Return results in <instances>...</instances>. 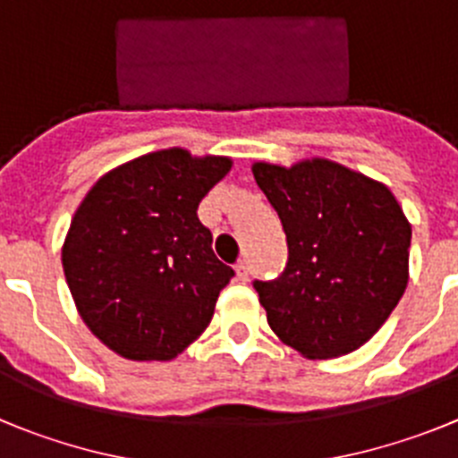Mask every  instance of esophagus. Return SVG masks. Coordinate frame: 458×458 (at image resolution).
<instances>
[{
	"instance_id": "esophagus-1",
	"label": "esophagus",
	"mask_w": 458,
	"mask_h": 458,
	"mask_svg": "<svg viewBox=\"0 0 458 458\" xmlns=\"http://www.w3.org/2000/svg\"><path fill=\"white\" fill-rule=\"evenodd\" d=\"M236 277L241 279V282H248L250 268H248V261H245V259H241V261L236 264Z\"/></svg>"
}]
</instances>
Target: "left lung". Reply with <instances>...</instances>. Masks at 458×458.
Returning <instances> with one entry per match:
<instances>
[{"instance_id": "obj_1", "label": "left lung", "mask_w": 458, "mask_h": 458, "mask_svg": "<svg viewBox=\"0 0 458 458\" xmlns=\"http://www.w3.org/2000/svg\"><path fill=\"white\" fill-rule=\"evenodd\" d=\"M252 174L289 245L284 273L254 282L268 326L310 360L360 349L408 284L411 222L396 197L326 157L291 167L254 163Z\"/></svg>"}]
</instances>
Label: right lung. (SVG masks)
Returning <instances> with one entry per match:
<instances>
[{"label": "right lung", "mask_w": 458, "mask_h": 458, "mask_svg": "<svg viewBox=\"0 0 458 458\" xmlns=\"http://www.w3.org/2000/svg\"><path fill=\"white\" fill-rule=\"evenodd\" d=\"M232 157L165 148L96 181L72 216L62 264L80 317L125 360H174L206 330L233 270L213 254L199 201Z\"/></svg>", "instance_id": "right-lung-1"}]
</instances>
